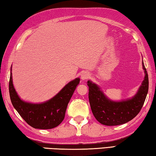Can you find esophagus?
I'll return each mask as SVG.
<instances>
[{"mask_svg":"<svg viewBox=\"0 0 156 156\" xmlns=\"http://www.w3.org/2000/svg\"><path fill=\"white\" fill-rule=\"evenodd\" d=\"M89 76H90V75H89L88 73L83 72V73H81V80H87L88 78H89Z\"/></svg>","mask_w":156,"mask_h":156,"instance_id":"obj_1","label":"esophagus"}]
</instances>
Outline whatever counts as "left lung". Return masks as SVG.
I'll list each match as a JSON object with an SVG mask.
<instances>
[{"label":"left lung","mask_w":156,"mask_h":156,"mask_svg":"<svg viewBox=\"0 0 156 156\" xmlns=\"http://www.w3.org/2000/svg\"><path fill=\"white\" fill-rule=\"evenodd\" d=\"M144 79L137 93L132 98L120 101L109 99L99 86L88 80V98L90 108L97 120L106 126H117L131 121L139 113L149 90V77L142 61Z\"/></svg>","instance_id":"1"}]
</instances>
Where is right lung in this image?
<instances>
[{
	"label": "right lung",
	"mask_w": 156,
	"mask_h": 156,
	"mask_svg": "<svg viewBox=\"0 0 156 156\" xmlns=\"http://www.w3.org/2000/svg\"><path fill=\"white\" fill-rule=\"evenodd\" d=\"M80 81V78H76L70 81L50 100L41 104L29 103L18 95L12 81L11 68L9 82L10 99L14 108L30 126L39 129H53L64 119L68 104Z\"/></svg>",
	"instance_id": "right-lung-1"
}]
</instances>
